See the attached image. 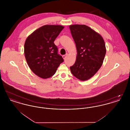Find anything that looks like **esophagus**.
Returning a JSON list of instances; mask_svg holds the SVG:
<instances>
[{
	"label": "esophagus",
	"instance_id": "esophagus-1",
	"mask_svg": "<svg viewBox=\"0 0 130 130\" xmlns=\"http://www.w3.org/2000/svg\"><path fill=\"white\" fill-rule=\"evenodd\" d=\"M67 55H68V54H66V55H63V56H62L63 58L64 59H65L66 58L67 56Z\"/></svg>",
	"mask_w": 130,
	"mask_h": 130
}]
</instances>
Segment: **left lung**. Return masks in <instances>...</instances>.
<instances>
[{"label":"left lung","instance_id":"1","mask_svg":"<svg viewBox=\"0 0 130 130\" xmlns=\"http://www.w3.org/2000/svg\"><path fill=\"white\" fill-rule=\"evenodd\" d=\"M77 50L76 61L70 67L72 74L81 81L89 79L101 67L106 49L101 36L85 25H70Z\"/></svg>","mask_w":130,"mask_h":130}]
</instances>
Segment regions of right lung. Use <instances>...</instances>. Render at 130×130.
Returning <instances> with one entry per match:
<instances>
[{"label": "right lung", "instance_id": "add662e5", "mask_svg": "<svg viewBox=\"0 0 130 130\" xmlns=\"http://www.w3.org/2000/svg\"><path fill=\"white\" fill-rule=\"evenodd\" d=\"M64 28L62 25H46L27 38L24 44L25 58L32 72L43 79L51 77L64 61L57 54L54 41Z\"/></svg>", "mask_w": 130, "mask_h": 130}]
</instances>
